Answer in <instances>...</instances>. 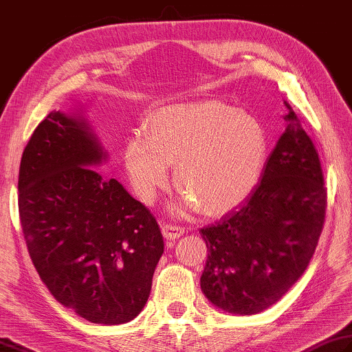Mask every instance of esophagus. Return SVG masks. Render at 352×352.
<instances>
[{"label":"esophagus","instance_id":"esophagus-1","mask_svg":"<svg viewBox=\"0 0 352 352\" xmlns=\"http://www.w3.org/2000/svg\"><path fill=\"white\" fill-rule=\"evenodd\" d=\"M162 230H163L164 238L169 239V241H174L177 238H180L183 233H184V229H183L182 226L169 224V223H164L163 227H162Z\"/></svg>","mask_w":352,"mask_h":352}]
</instances>
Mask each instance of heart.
Returning a JSON list of instances; mask_svg holds the SVG:
<instances>
[{"label": "heart", "mask_w": 352, "mask_h": 352, "mask_svg": "<svg viewBox=\"0 0 352 352\" xmlns=\"http://www.w3.org/2000/svg\"><path fill=\"white\" fill-rule=\"evenodd\" d=\"M267 142L253 116L219 100L158 109L144 125V139L126 144L125 163L134 189L153 201L174 184L204 215H221L252 194L263 174Z\"/></svg>", "instance_id": "1"}]
</instances>
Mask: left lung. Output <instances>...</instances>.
<instances>
[{
    "label": "left lung",
    "mask_w": 352,
    "mask_h": 352,
    "mask_svg": "<svg viewBox=\"0 0 352 352\" xmlns=\"http://www.w3.org/2000/svg\"><path fill=\"white\" fill-rule=\"evenodd\" d=\"M284 120L288 126L250 197L199 230L209 252L201 290L232 314H256L276 304L304 274L325 223L328 195L318 149L290 107Z\"/></svg>",
    "instance_id": "obj_1"
}]
</instances>
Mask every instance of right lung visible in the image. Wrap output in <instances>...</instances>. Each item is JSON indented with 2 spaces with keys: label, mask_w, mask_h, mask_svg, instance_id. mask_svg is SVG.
Here are the masks:
<instances>
[{
  "label": "right lung",
  "mask_w": 352,
  "mask_h": 352,
  "mask_svg": "<svg viewBox=\"0 0 352 352\" xmlns=\"http://www.w3.org/2000/svg\"><path fill=\"white\" fill-rule=\"evenodd\" d=\"M85 120L52 111L21 157L18 209L27 250L59 304L93 323L133 320L164 243L155 217L114 178Z\"/></svg>",
  "instance_id": "add662e5"
}]
</instances>
